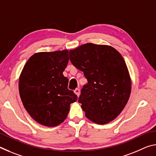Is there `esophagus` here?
<instances>
[{
	"mask_svg": "<svg viewBox=\"0 0 156 156\" xmlns=\"http://www.w3.org/2000/svg\"><path fill=\"white\" fill-rule=\"evenodd\" d=\"M74 93L77 95V96L78 97H79L80 96V89H78V88H76L75 90H74Z\"/></svg>",
	"mask_w": 156,
	"mask_h": 156,
	"instance_id": "esophagus-1",
	"label": "esophagus"
}]
</instances>
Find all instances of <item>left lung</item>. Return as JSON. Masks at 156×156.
I'll list each match as a JSON object with an SVG mask.
<instances>
[{"label": "left lung", "mask_w": 156, "mask_h": 156, "mask_svg": "<svg viewBox=\"0 0 156 156\" xmlns=\"http://www.w3.org/2000/svg\"><path fill=\"white\" fill-rule=\"evenodd\" d=\"M69 60L87 79L78 98L86 117L99 125L114 120L127 103L131 90L121 54L111 46L87 43L70 50Z\"/></svg>", "instance_id": "left-lung-1"}]
</instances>
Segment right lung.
<instances>
[{
	"label": "right lung",
	"instance_id": "1",
	"mask_svg": "<svg viewBox=\"0 0 156 156\" xmlns=\"http://www.w3.org/2000/svg\"><path fill=\"white\" fill-rule=\"evenodd\" d=\"M69 62L67 50L39 52L25 65L19 78L23 106L37 122L56 126L64 121L70 104L78 97L68 89L69 80L62 74Z\"/></svg>",
	"mask_w": 156,
	"mask_h": 156
}]
</instances>
